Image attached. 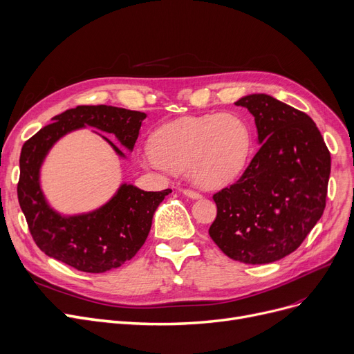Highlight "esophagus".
I'll return each instance as SVG.
<instances>
[{
	"label": "esophagus",
	"mask_w": 354,
	"mask_h": 354,
	"mask_svg": "<svg viewBox=\"0 0 354 354\" xmlns=\"http://www.w3.org/2000/svg\"><path fill=\"white\" fill-rule=\"evenodd\" d=\"M183 194L190 197V198H200L201 197V194L198 192H194V190H190V189H184Z\"/></svg>",
	"instance_id": "esophagus-1"
}]
</instances>
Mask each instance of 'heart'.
<instances>
[{"label": "heart", "mask_w": 354, "mask_h": 354, "mask_svg": "<svg viewBox=\"0 0 354 354\" xmlns=\"http://www.w3.org/2000/svg\"><path fill=\"white\" fill-rule=\"evenodd\" d=\"M250 129L233 112L186 116L161 125L144 161L162 171H186L201 187H222L242 173Z\"/></svg>", "instance_id": "1"}]
</instances>
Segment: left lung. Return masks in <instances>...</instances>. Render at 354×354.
Listing matches in <instances>:
<instances>
[{"label":"left lung","instance_id":"left-lung-1","mask_svg":"<svg viewBox=\"0 0 354 354\" xmlns=\"http://www.w3.org/2000/svg\"><path fill=\"white\" fill-rule=\"evenodd\" d=\"M234 104L255 116L261 148L232 186L213 194L217 214L209 234L233 261L275 262L323 216L330 151L307 113L272 96L248 95Z\"/></svg>","mask_w":354,"mask_h":354}]
</instances>
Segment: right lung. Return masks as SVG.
<instances>
[{
	"label": "right lung",
	"mask_w": 354,
	"mask_h": 354,
	"mask_svg": "<svg viewBox=\"0 0 354 354\" xmlns=\"http://www.w3.org/2000/svg\"><path fill=\"white\" fill-rule=\"evenodd\" d=\"M145 113L108 105H80L53 118L27 140L20 156L17 184L20 207L26 216L32 241L41 252L77 271L99 274L124 265L144 245L153 216L170 189L144 192L122 184L109 203L96 212L63 217L50 209L43 197L39 171L52 145L64 133L85 125L105 131L132 149ZM120 156L122 151L105 138Z\"/></svg>",
	"instance_id": "add662e5"
}]
</instances>
